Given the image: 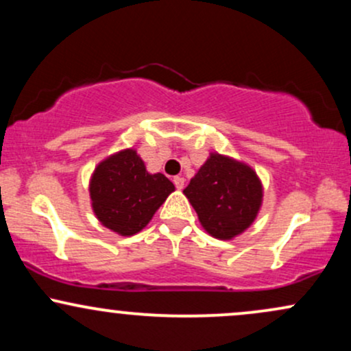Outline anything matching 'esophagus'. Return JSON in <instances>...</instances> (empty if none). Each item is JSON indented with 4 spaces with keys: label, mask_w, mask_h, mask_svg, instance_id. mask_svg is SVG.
Listing matches in <instances>:
<instances>
[{
    "label": "esophagus",
    "mask_w": 351,
    "mask_h": 351,
    "mask_svg": "<svg viewBox=\"0 0 351 351\" xmlns=\"http://www.w3.org/2000/svg\"><path fill=\"white\" fill-rule=\"evenodd\" d=\"M173 183H175V186L178 189H183L184 178H181V176H175V178H173Z\"/></svg>",
    "instance_id": "34e87169"
}]
</instances>
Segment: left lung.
<instances>
[{"label":"left lung","instance_id":"left-lung-1","mask_svg":"<svg viewBox=\"0 0 351 351\" xmlns=\"http://www.w3.org/2000/svg\"><path fill=\"white\" fill-rule=\"evenodd\" d=\"M183 193L203 228L217 239H231L251 226L263 201L256 173L217 153L209 156Z\"/></svg>","mask_w":351,"mask_h":351}]
</instances>
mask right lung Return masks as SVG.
<instances>
[{
  "label": "right lung",
  "instance_id": "obj_1",
  "mask_svg": "<svg viewBox=\"0 0 351 351\" xmlns=\"http://www.w3.org/2000/svg\"><path fill=\"white\" fill-rule=\"evenodd\" d=\"M175 189L162 173L150 175L135 150H125L95 168L90 199L104 226L122 236L142 231Z\"/></svg>",
  "mask_w": 351,
  "mask_h": 351
}]
</instances>
